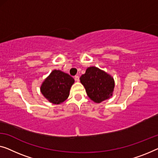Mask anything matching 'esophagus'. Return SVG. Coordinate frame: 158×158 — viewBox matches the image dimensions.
Listing matches in <instances>:
<instances>
[{"mask_svg":"<svg viewBox=\"0 0 158 158\" xmlns=\"http://www.w3.org/2000/svg\"><path fill=\"white\" fill-rule=\"evenodd\" d=\"M74 79L76 81H79V76H75Z\"/></svg>","mask_w":158,"mask_h":158,"instance_id":"34e87169","label":"esophagus"}]
</instances>
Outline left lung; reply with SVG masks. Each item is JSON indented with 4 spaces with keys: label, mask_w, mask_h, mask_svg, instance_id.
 Wrapping results in <instances>:
<instances>
[{
    "label": "left lung",
    "mask_w": 158,
    "mask_h": 158,
    "mask_svg": "<svg viewBox=\"0 0 158 158\" xmlns=\"http://www.w3.org/2000/svg\"><path fill=\"white\" fill-rule=\"evenodd\" d=\"M80 81L87 95L95 103H99L113 96L115 86L114 78L98 67L87 68L85 74L80 77Z\"/></svg>",
    "instance_id": "1"
}]
</instances>
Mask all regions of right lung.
I'll return each mask as SVG.
<instances>
[{
	"label": "right lung",
	"mask_w": 158,
	"mask_h": 158,
	"mask_svg": "<svg viewBox=\"0 0 158 158\" xmlns=\"http://www.w3.org/2000/svg\"><path fill=\"white\" fill-rule=\"evenodd\" d=\"M74 79L67 73L53 70L42 82L40 91L44 97L53 104H60L69 96Z\"/></svg>",
	"instance_id": "obj_1"
}]
</instances>
